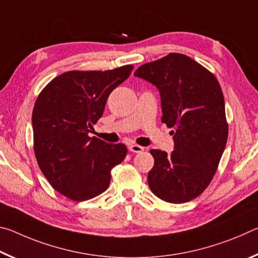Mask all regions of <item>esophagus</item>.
Wrapping results in <instances>:
<instances>
[{"instance_id":"1","label":"esophagus","mask_w":258,"mask_h":258,"mask_svg":"<svg viewBox=\"0 0 258 258\" xmlns=\"http://www.w3.org/2000/svg\"><path fill=\"white\" fill-rule=\"evenodd\" d=\"M128 150L132 151V152H137V154H140V152H142L143 150H145V148L132 143V145H128Z\"/></svg>"}]
</instances>
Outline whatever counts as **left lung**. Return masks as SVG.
<instances>
[{"label":"left lung","instance_id":"1","mask_svg":"<svg viewBox=\"0 0 258 258\" xmlns=\"http://www.w3.org/2000/svg\"><path fill=\"white\" fill-rule=\"evenodd\" d=\"M134 76L158 89L161 121L173 127L174 150L152 149L148 184L161 200L183 204L209 185L228 141L224 97L213 74L181 53L142 64Z\"/></svg>","mask_w":258,"mask_h":258}]
</instances>
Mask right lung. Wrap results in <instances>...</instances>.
<instances>
[{"instance_id":"1","label":"right lung","mask_w":258,"mask_h":258,"mask_svg":"<svg viewBox=\"0 0 258 258\" xmlns=\"http://www.w3.org/2000/svg\"><path fill=\"white\" fill-rule=\"evenodd\" d=\"M132 64L112 71H73L59 75L38 95L33 109L34 151L54 190L75 202L108 189L111 169L127 154L123 143L91 138L109 94L127 80Z\"/></svg>"}]
</instances>
